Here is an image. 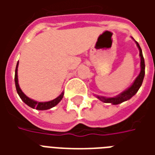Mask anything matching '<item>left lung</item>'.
<instances>
[{
  "mask_svg": "<svg viewBox=\"0 0 155 155\" xmlns=\"http://www.w3.org/2000/svg\"><path fill=\"white\" fill-rule=\"evenodd\" d=\"M136 42V45L139 50H140V74L137 76V78L135 79V81H134V83L131 85L130 87H129L127 90H125L124 91H123L122 93H120L119 95H116L114 97H110V98H106L103 97V96H99L97 95V98L100 100V101H103L104 103H110L112 104H119L120 103H123L124 101L130 100V98L133 97L134 94H136L137 91H139V89L141 86V84L143 83V77H144V73H145V64H144V59H143V54H142V50L140 48L139 43Z\"/></svg>",
  "mask_w": 155,
  "mask_h": 155,
  "instance_id": "obj_1",
  "label": "left lung"
}]
</instances>
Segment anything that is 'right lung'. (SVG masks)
I'll return each mask as SVG.
<instances>
[{"label": "right lung", "mask_w": 155, "mask_h": 155, "mask_svg": "<svg viewBox=\"0 0 155 155\" xmlns=\"http://www.w3.org/2000/svg\"><path fill=\"white\" fill-rule=\"evenodd\" d=\"M18 64L19 61L17 62V64H16V68H15V88H16V91L18 93L19 96L21 97L23 102L26 104L30 107L33 108V109H35V110H49L51 108L54 107L56 104H58V103L62 100L63 98V95H64V92H62L57 98L54 99L53 101H47V102H38V101H33L31 99H30L29 97H27L25 95L22 91L21 90V88L19 86L18 84V75H17V71H18Z\"/></svg>", "instance_id": "1"}]
</instances>
